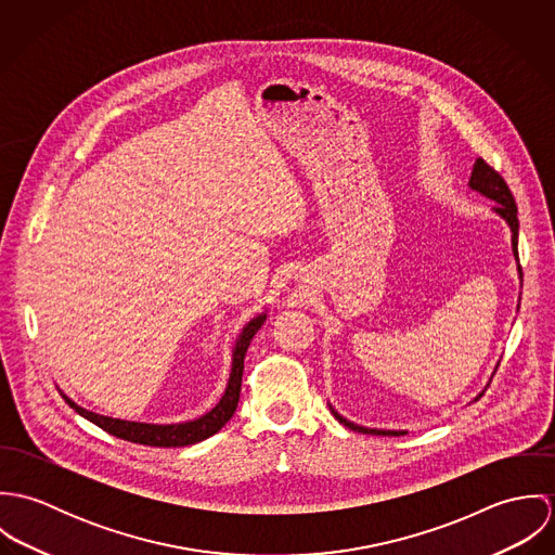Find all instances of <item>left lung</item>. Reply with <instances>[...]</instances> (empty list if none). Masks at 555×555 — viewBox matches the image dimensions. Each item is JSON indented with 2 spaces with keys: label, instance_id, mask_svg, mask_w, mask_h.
Instances as JSON below:
<instances>
[{
  "label": "left lung",
  "instance_id": "8db88e82",
  "mask_svg": "<svg viewBox=\"0 0 555 555\" xmlns=\"http://www.w3.org/2000/svg\"><path fill=\"white\" fill-rule=\"evenodd\" d=\"M468 188L478 192L480 196L489 198L495 203L493 207V214H498L511 229V245H513V256L515 260L519 262V254H517V237H519V220H517V205H515V198L506 185V181L485 162V159H476L475 166H473V175H470V181H468ZM517 271H519V280H521V267L517 264ZM519 308V306H517ZM482 396V393H480ZM478 396V397H480ZM476 397V399H478ZM333 416L346 425L348 429L352 431H359V434H372V436H403L408 431L403 429H374V427H363V425H357L352 421H348L346 416H341L331 403H328Z\"/></svg>",
  "mask_w": 555,
  "mask_h": 555
}]
</instances>
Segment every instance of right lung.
I'll use <instances>...</instances> for the list:
<instances>
[{
  "label": "right lung",
  "mask_w": 555,
  "mask_h": 555,
  "mask_svg": "<svg viewBox=\"0 0 555 555\" xmlns=\"http://www.w3.org/2000/svg\"><path fill=\"white\" fill-rule=\"evenodd\" d=\"M267 312L251 318L249 322H245V326L238 333L235 348H233V363H231V376H229V385L224 389V396L220 397V401L205 414H201L198 418L192 421H181V423H145V421H128V418H115V416H106V414H98L91 412L87 408L79 405L77 401H73L70 397L62 391V397L66 399V403L70 408H75L82 418L91 421L93 425H98L100 429L108 431L115 438L128 440V442H137V444H145V447H188V444H196L207 440L209 436L218 434L235 414L238 403V393H241V376H243V359L247 352L249 341L254 339V335L258 333V328L264 324Z\"/></svg>",
  "instance_id": "1"
}]
</instances>
